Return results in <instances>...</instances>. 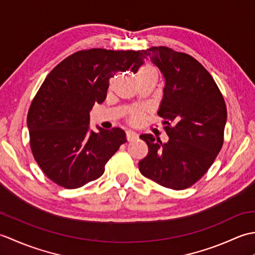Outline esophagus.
I'll use <instances>...</instances> for the list:
<instances>
[{
  "label": "esophagus",
  "instance_id": "obj_1",
  "mask_svg": "<svg viewBox=\"0 0 255 255\" xmlns=\"http://www.w3.org/2000/svg\"><path fill=\"white\" fill-rule=\"evenodd\" d=\"M126 138H127L128 141H133V140H136L138 138V133L132 131V130H127L126 131Z\"/></svg>",
  "mask_w": 255,
  "mask_h": 255
}]
</instances>
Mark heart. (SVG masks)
<instances>
[{
	"label": "heart",
	"mask_w": 255,
	"mask_h": 255,
	"mask_svg": "<svg viewBox=\"0 0 255 255\" xmlns=\"http://www.w3.org/2000/svg\"><path fill=\"white\" fill-rule=\"evenodd\" d=\"M150 71H155L154 68L152 66H150V64H144L141 68L139 69L138 74H141V73H145V72H150ZM141 117H142V114L141 112H133L130 116V123L132 124H138L140 121H141Z\"/></svg>",
	"instance_id": "1"
}]
</instances>
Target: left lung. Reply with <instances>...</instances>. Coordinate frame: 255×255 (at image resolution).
I'll return each mask as SVG.
<instances>
[{"label":"left lung","instance_id":"1","mask_svg":"<svg viewBox=\"0 0 255 255\" xmlns=\"http://www.w3.org/2000/svg\"><path fill=\"white\" fill-rule=\"evenodd\" d=\"M131 71L144 59L160 69L165 80L158 115L164 119L169 141L153 134L140 136L149 152L139 162L141 174L160 185L180 191L203 177L224 144L227 107L215 80L196 59L167 47L139 50Z\"/></svg>","mask_w":255,"mask_h":255}]
</instances>
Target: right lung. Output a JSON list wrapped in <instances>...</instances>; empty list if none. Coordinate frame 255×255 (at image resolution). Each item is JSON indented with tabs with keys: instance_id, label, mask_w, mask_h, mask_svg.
Instances as JSON below:
<instances>
[{
	"instance_id": "right-lung-1",
	"label": "right lung",
	"mask_w": 255,
	"mask_h": 255,
	"mask_svg": "<svg viewBox=\"0 0 255 255\" xmlns=\"http://www.w3.org/2000/svg\"><path fill=\"white\" fill-rule=\"evenodd\" d=\"M137 60L134 50H80L53 68L38 90L27 114L30 149L59 186L79 188L99 178L127 141L121 128L91 130L90 112L105 101L110 79Z\"/></svg>"
}]
</instances>
